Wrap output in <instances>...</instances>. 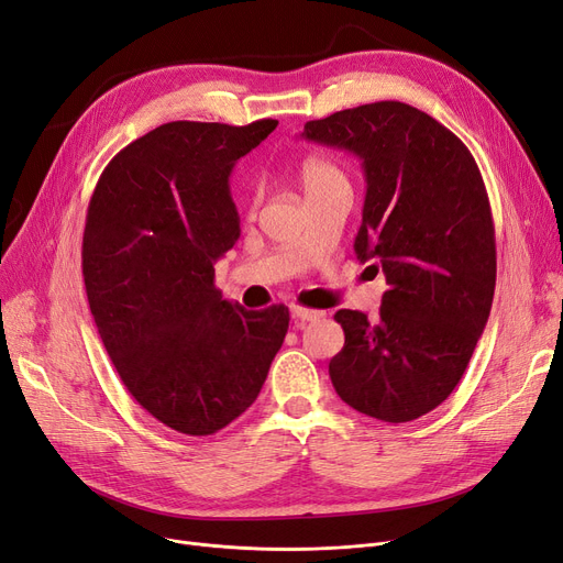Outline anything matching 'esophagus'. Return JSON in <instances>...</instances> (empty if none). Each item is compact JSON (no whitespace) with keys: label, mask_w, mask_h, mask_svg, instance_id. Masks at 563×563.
Listing matches in <instances>:
<instances>
[{"label":"esophagus","mask_w":563,"mask_h":563,"mask_svg":"<svg viewBox=\"0 0 563 563\" xmlns=\"http://www.w3.org/2000/svg\"><path fill=\"white\" fill-rule=\"evenodd\" d=\"M324 313L322 310H316V308H306V306H292V318L297 324H306V322H313V320H320Z\"/></svg>","instance_id":"1"}]
</instances>
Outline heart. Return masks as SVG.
Returning <instances> with one entry per match:
<instances>
[{
  "label": "heart",
  "mask_w": 563,
  "mask_h": 563,
  "mask_svg": "<svg viewBox=\"0 0 563 563\" xmlns=\"http://www.w3.org/2000/svg\"><path fill=\"white\" fill-rule=\"evenodd\" d=\"M299 180H301L303 192L308 195V192L320 190V187H324V185L345 180V174L339 169L334 162L322 159V157H308L299 166ZM255 206H257V195L245 201V211H253Z\"/></svg>",
  "instance_id": "obj_1"
}]
</instances>
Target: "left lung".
Returning a JSON list of instances; mask_svg holds the SVG:
<instances>
[{"instance_id": "obj_1", "label": "left lung", "mask_w": 563, "mask_h": 563, "mask_svg": "<svg viewBox=\"0 0 563 563\" xmlns=\"http://www.w3.org/2000/svg\"><path fill=\"white\" fill-rule=\"evenodd\" d=\"M301 136L362 159L355 253L389 285L378 318L334 316L345 345L329 378L368 418L418 420L462 380L492 310L496 241L481 169L448 128L404 101L310 120Z\"/></svg>"}]
</instances>
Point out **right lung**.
Here are the masks:
<instances>
[{
	"instance_id": "add662e5",
	"label": "right lung",
	"mask_w": 563,
	"mask_h": 563,
	"mask_svg": "<svg viewBox=\"0 0 563 563\" xmlns=\"http://www.w3.org/2000/svg\"><path fill=\"white\" fill-rule=\"evenodd\" d=\"M278 120L166 122L109 162L82 232L92 318L122 385L162 424L211 435L255 404L289 310L222 299L216 260L241 236L236 159Z\"/></svg>"
}]
</instances>
